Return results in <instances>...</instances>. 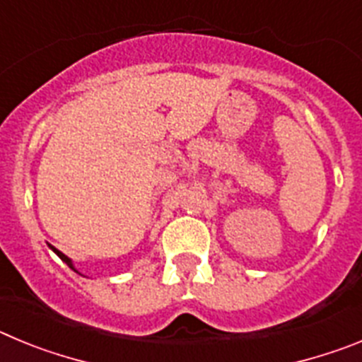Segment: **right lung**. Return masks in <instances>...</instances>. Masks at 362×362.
<instances>
[{
	"label": "right lung",
	"instance_id": "1",
	"mask_svg": "<svg viewBox=\"0 0 362 362\" xmlns=\"http://www.w3.org/2000/svg\"><path fill=\"white\" fill-rule=\"evenodd\" d=\"M52 250H54V252H56V254H57V255H59V257H62V259H63V261H65V263H66V264H69V267H70V268H74V267H72V261H70V259H69V257H66V255H65V254H62V252H59V250H56V248H52Z\"/></svg>",
	"mask_w": 362,
	"mask_h": 362
}]
</instances>
